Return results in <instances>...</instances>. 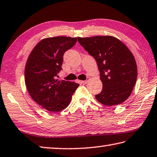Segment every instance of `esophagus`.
I'll return each instance as SVG.
<instances>
[{"label": "esophagus", "instance_id": "obj_1", "mask_svg": "<svg viewBox=\"0 0 157 157\" xmlns=\"http://www.w3.org/2000/svg\"><path fill=\"white\" fill-rule=\"evenodd\" d=\"M88 80H89V78H87L86 80H84V81H81V83H82V84H86L87 82H88Z\"/></svg>", "mask_w": 157, "mask_h": 157}]
</instances>
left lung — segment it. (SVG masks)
I'll return each instance as SVG.
<instances>
[{
    "label": "left lung",
    "mask_w": 157,
    "mask_h": 157,
    "mask_svg": "<svg viewBox=\"0 0 157 157\" xmlns=\"http://www.w3.org/2000/svg\"><path fill=\"white\" fill-rule=\"evenodd\" d=\"M98 63L103 88L95 98L106 106H115L129 98L137 78L135 59L123 42L111 36L78 38Z\"/></svg>",
    "instance_id": "8db88e82"
}]
</instances>
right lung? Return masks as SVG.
Masks as SVG:
<instances>
[{
  "instance_id": "right-lung-1",
  "label": "right lung",
  "mask_w": 157,
  "mask_h": 157,
  "mask_svg": "<svg viewBox=\"0 0 157 157\" xmlns=\"http://www.w3.org/2000/svg\"><path fill=\"white\" fill-rule=\"evenodd\" d=\"M77 38L57 36L42 39L28 57L25 80L34 101L48 111L58 113L70 104L79 84L56 79L62 70L64 53L73 47Z\"/></svg>"
}]
</instances>
